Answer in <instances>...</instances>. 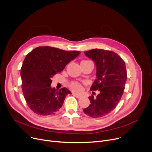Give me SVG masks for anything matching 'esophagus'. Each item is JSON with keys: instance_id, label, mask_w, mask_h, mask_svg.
Instances as JSON below:
<instances>
[{"instance_id": "esophagus-1", "label": "esophagus", "mask_w": 152, "mask_h": 152, "mask_svg": "<svg viewBox=\"0 0 152 152\" xmlns=\"http://www.w3.org/2000/svg\"><path fill=\"white\" fill-rule=\"evenodd\" d=\"M73 96L76 97V98H77V99H80V98L81 97V95H77V94H73Z\"/></svg>"}]
</instances>
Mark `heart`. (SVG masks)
<instances>
[{
	"instance_id": "b5f03b06",
	"label": "heart",
	"mask_w": 152,
	"mask_h": 152,
	"mask_svg": "<svg viewBox=\"0 0 152 152\" xmlns=\"http://www.w3.org/2000/svg\"><path fill=\"white\" fill-rule=\"evenodd\" d=\"M87 61V60H83L82 61ZM68 86H69V89L72 91L76 93L81 92L83 90L82 84L77 81H71L69 83Z\"/></svg>"
}]
</instances>
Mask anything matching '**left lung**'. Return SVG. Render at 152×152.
I'll use <instances>...</instances> for the list:
<instances>
[{
    "label": "left lung",
    "instance_id": "8db88e82",
    "mask_svg": "<svg viewBox=\"0 0 152 152\" xmlns=\"http://www.w3.org/2000/svg\"><path fill=\"white\" fill-rule=\"evenodd\" d=\"M84 53L94 61L97 67V79L91 90L93 93L97 90L100 92L96 97L93 95L89 97L91 104L83 111L92 118H101L113 111L121 99L127 79L125 62L110 50L95 49Z\"/></svg>",
    "mask_w": 152,
    "mask_h": 152
}]
</instances>
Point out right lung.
I'll use <instances>...</instances> for the list:
<instances>
[{"label": "right lung", "instance_id": "add662e5", "mask_svg": "<svg viewBox=\"0 0 152 152\" xmlns=\"http://www.w3.org/2000/svg\"><path fill=\"white\" fill-rule=\"evenodd\" d=\"M80 53L42 46L26 55L21 68V88L28 106L34 113L47 116L59 111L66 95L71 93L65 87L58 91L52 88V77Z\"/></svg>", "mask_w": 152, "mask_h": 152}]
</instances>
